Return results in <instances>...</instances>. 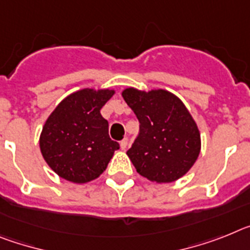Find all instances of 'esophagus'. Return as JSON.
Returning a JSON list of instances; mask_svg holds the SVG:
<instances>
[{"instance_id": "1", "label": "esophagus", "mask_w": 250, "mask_h": 250, "mask_svg": "<svg viewBox=\"0 0 250 250\" xmlns=\"http://www.w3.org/2000/svg\"><path fill=\"white\" fill-rule=\"evenodd\" d=\"M128 146V138H123L122 141H121V148L122 149H125Z\"/></svg>"}]
</instances>
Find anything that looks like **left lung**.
<instances>
[{
	"label": "left lung",
	"mask_w": 250,
	"mask_h": 250,
	"mask_svg": "<svg viewBox=\"0 0 250 250\" xmlns=\"http://www.w3.org/2000/svg\"><path fill=\"white\" fill-rule=\"evenodd\" d=\"M122 95L140 122L137 138L127 151L137 172L158 184L184 176L201 146L196 123L184 103L164 89L146 93L128 88Z\"/></svg>",
	"instance_id": "1"
}]
</instances>
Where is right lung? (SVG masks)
I'll list each match as a JSON object with an SVG mask.
<instances>
[{
  "label": "right lung",
  "mask_w": 250,
  "mask_h": 250,
  "mask_svg": "<svg viewBox=\"0 0 250 250\" xmlns=\"http://www.w3.org/2000/svg\"><path fill=\"white\" fill-rule=\"evenodd\" d=\"M114 90L83 89L60 102L45 123L40 149L60 177L84 184L107 168L119 143L108 134V121L101 114Z\"/></svg>",
  "instance_id": "obj_1"
}]
</instances>
